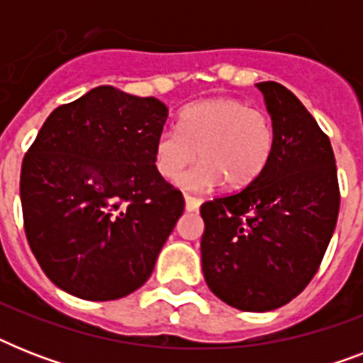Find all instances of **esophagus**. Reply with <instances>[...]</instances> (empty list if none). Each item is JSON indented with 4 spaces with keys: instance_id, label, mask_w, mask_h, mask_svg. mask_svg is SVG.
<instances>
[{
    "instance_id": "esophagus-1",
    "label": "esophagus",
    "mask_w": 363,
    "mask_h": 363,
    "mask_svg": "<svg viewBox=\"0 0 363 363\" xmlns=\"http://www.w3.org/2000/svg\"><path fill=\"white\" fill-rule=\"evenodd\" d=\"M199 203H201V201H199L198 198H194V196H188V194H184V207H186V211H190V213H192V211H198Z\"/></svg>"
}]
</instances>
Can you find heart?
Returning <instances> with one entry per match:
<instances>
[{
	"label": "heart",
	"instance_id": "b5f03b06",
	"mask_svg": "<svg viewBox=\"0 0 363 363\" xmlns=\"http://www.w3.org/2000/svg\"><path fill=\"white\" fill-rule=\"evenodd\" d=\"M275 148V128L269 115L247 107L241 99L211 98L181 113L179 128H165L156 137V167L173 179L198 158L192 169L179 177V186L192 192L224 186L238 190L262 175Z\"/></svg>",
	"mask_w": 363,
	"mask_h": 363
}]
</instances>
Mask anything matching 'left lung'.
<instances>
[{"label":"left lung","instance_id":"left-lung-1","mask_svg":"<svg viewBox=\"0 0 363 363\" xmlns=\"http://www.w3.org/2000/svg\"><path fill=\"white\" fill-rule=\"evenodd\" d=\"M275 128L262 175L201 205L207 286L235 309L264 313L303 292L320 267L339 215L332 143L279 82L256 84Z\"/></svg>","mask_w":363,"mask_h":363}]
</instances>
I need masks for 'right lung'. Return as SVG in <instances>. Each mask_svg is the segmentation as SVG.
<instances>
[{
  "label": "right lung",
  "instance_id": "right-lung-1",
  "mask_svg": "<svg viewBox=\"0 0 363 363\" xmlns=\"http://www.w3.org/2000/svg\"><path fill=\"white\" fill-rule=\"evenodd\" d=\"M167 107L98 86L50 113L20 171L26 238L45 275L90 301L150 277L184 198L156 169Z\"/></svg>",
  "mask_w": 363,
  "mask_h": 363
}]
</instances>
